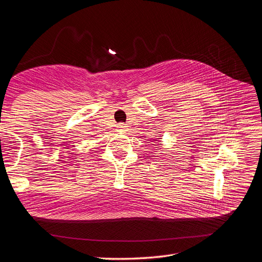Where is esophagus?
Returning <instances> with one entry per match:
<instances>
[{
	"instance_id": "obj_1",
	"label": "esophagus",
	"mask_w": 262,
	"mask_h": 262,
	"mask_svg": "<svg viewBox=\"0 0 262 262\" xmlns=\"http://www.w3.org/2000/svg\"><path fill=\"white\" fill-rule=\"evenodd\" d=\"M118 128H119L120 130H123V129L125 128V125H124L123 123H120V124H118Z\"/></svg>"
}]
</instances>
